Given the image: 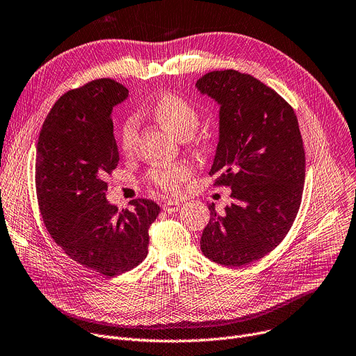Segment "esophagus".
<instances>
[{
    "instance_id": "obj_1",
    "label": "esophagus",
    "mask_w": 356,
    "mask_h": 356,
    "mask_svg": "<svg viewBox=\"0 0 356 356\" xmlns=\"http://www.w3.org/2000/svg\"><path fill=\"white\" fill-rule=\"evenodd\" d=\"M161 209H163L164 211H168V213H175V211H177V210L180 209V203H179V202L169 200V202H165V203L161 206Z\"/></svg>"
}]
</instances>
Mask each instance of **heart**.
<instances>
[{"instance_id":"obj_1","label":"heart","mask_w":356,"mask_h":356,"mask_svg":"<svg viewBox=\"0 0 356 356\" xmlns=\"http://www.w3.org/2000/svg\"><path fill=\"white\" fill-rule=\"evenodd\" d=\"M152 113L157 120L179 138L192 136L199 126V111L184 99L175 94H163L153 107ZM137 130L136 115H127L120 126V146L129 150ZM193 168L186 161H179L169 165H154L147 172V181L157 191L165 195H177L181 184L191 177Z\"/></svg>"}]
</instances>
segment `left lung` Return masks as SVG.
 <instances>
[{
    "mask_svg": "<svg viewBox=\"0 0 356 356\" xmlns=\"http://www.w3.org/2000/svg\"><path fill=\"white\" fill-rule=\"evenodd\" d=\"M196 87L220 106L209 175L215 186H230L233 199L222 215L209 204L200 249L223 266H245L272 252L298 215L305 183L298 118L275 90L236 70L210 71Z\"/></svg>",
    "mask_w": 356,
    "mask_h": 356,
    "instance_id": "obj_1",
    "label": "left lung"
}]
</instances>
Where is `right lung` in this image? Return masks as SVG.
Wrapping results in <instances>:
<instances>
[{
  "label": "right lung",
  "instance_id": "right-lung-1",
  "mask_svg": "<svg viewBox=\"0 0 356 356\" xmlns=\"http://www.w3.org/2000/svg\"><path fill=\"white\" fill-rule=\"evenodd\" d=\"M127 96L111 79L64 92L37 143L35 187L47 230L70 259L104 276L143 262L149 227L160 211L147 199L131 200L133 210L122 211L106 199V177L120 160L111 111Z\"/></svg>",
  "mask_w": 356,
  "mask_h": 356
}]
</instances>
